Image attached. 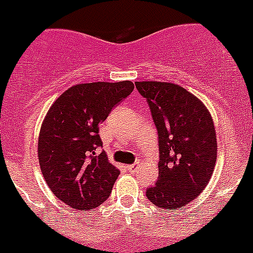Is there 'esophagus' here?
<instances>
[{
  "label": "esophagus",
  "instance_id": "esophagus-1",
  "mask_svg": "<svg viewBox=\"0 0 253 253\" xmlns=\"http://www.w3.org/2000/svg\"><path fill=\"white\" fill-rule=\"evenodd\" d=\"M137 168H139V166H137V164H132V165H127L126 166V169L128 170V171H135Z\"/></svg>",
  "mask_w": 253,
  "mask_h": 253
}]
</instances>
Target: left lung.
I'll return each mask as SVG.
<instances>
[{
	"label": "left lung",
	"mask_w": 253,
	"mask_h": 253,
	"mask_svg": "<svg viewBox=\"0 0 253 253\" xmlns=\"http://www.w3.org/2000/svg\"><path fill=\"white\" fill-rule=\"evenodd\" d=\"M159 132V179L147 198L164 211L198 198L212 178L217 137L212 116L200 98L166 82H136Z\"/></svg>",
	"instance_id": "obj_1"
}]
</instances>
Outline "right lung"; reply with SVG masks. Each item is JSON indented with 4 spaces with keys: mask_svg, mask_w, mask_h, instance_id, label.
Segmentation results:
<instances>
[{
    "mask_svg": "<svg viewBox=\"0 0 253 253\" xmlns=\"http://www.w3.org/2000/svg\"><path fill=\"white\" fill-rule=\"evenodd\" d=\"M132 91L130 80L77 84L46 113L39 133V164L53 194L71 208H97L112 192L120 170L105 152H97L102 145L98 126Z\"/></svg>",
    "mask_w": 253,
    "mask_h": 253,
    "instance_id": "1",
    "label": "right lung"
}]
</instances>
